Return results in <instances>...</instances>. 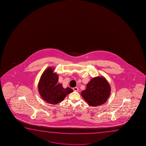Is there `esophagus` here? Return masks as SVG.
Here are the masks:
<instances>
[{"mask_svg":"<svg viewBox=\"0 0 146 146\" xmlns=\"http://www.w3.org/2000/svg\"><path fill=\"white\" fill-rule=\"evenodd\" d=\"M73 90H74V91H76V92H78V90H79V88H78L77 87H76L73 88Z\"/></svg>","mask_w":146,"mask_h":146,"instance_id":"esophagus-1","label":"esophagus"}]
</instances>
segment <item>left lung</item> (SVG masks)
I'll return each mask as SVG.
<instances>
[{
	"label": "left lung",
	"mask_w": 146,
	"mask_h": 146,
	"mask_svg": "<svg viewBox=\"0 0 146 146\" xmlns=\"http://www.w3.org/2000/svg\"><path fill=\"white\" fill-rule=\"evenodd\" d=\"M111 88L103 77L92 78L87 84L86 89L81 92L83 98L91 106H98L104 104L109 98Z\"/></svg>",
	"instance_id": "8db88e82"
}]
</instances>
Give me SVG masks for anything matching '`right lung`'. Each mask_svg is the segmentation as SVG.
<instances>
[{"instance_id":"1","label":"right lung","mask_w":146,"mask_h":146,"mask_svg":"<svg viewBox=\"0 0 146 146\" xmlns=\"http://www.w3.org/2000/svg\"><path fill=\"white\" fill-rule=\"evenodd\" d=\"M58 75L54 72V68L48 67L42 74L38 84V91L42 99L48 103L56 105L63 101L67 95L73 92L62 84H58Z\"/></svg>"}]
</instances>
